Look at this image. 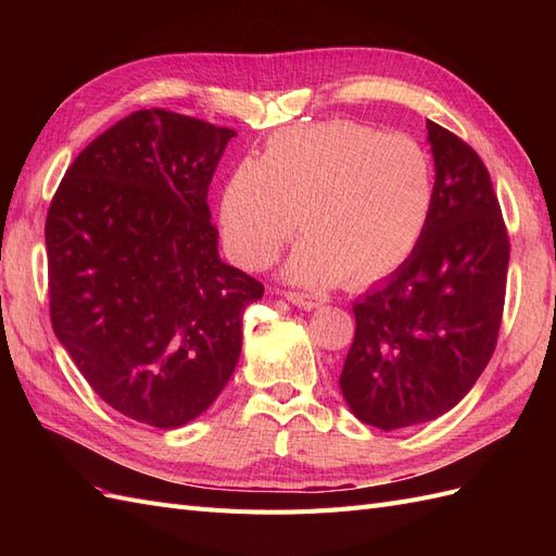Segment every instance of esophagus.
<instances>
[{"label": "esophagus", "mask_w": 556, "mask_h": 556, "mask_svg": "<svg viewBox=\"0 0 556 556\" xmlns=\"http://www.w3.org/2000/svg\"><path fill=\"white\" fill-rule=\"evenodd\" d=\"M288 301L301 311H313V308L325 304V299L313 296V294H301V292H288Z\"/></svg>", "instance_id": "1"}]
</instances>
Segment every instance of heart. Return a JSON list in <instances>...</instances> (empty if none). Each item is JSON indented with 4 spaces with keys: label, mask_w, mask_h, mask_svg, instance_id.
<instances>
[{
    "label": "heart",
    "mask_w": 556,
    "mask_h": 556,
    "mask_svg": "<svg viewBox=\"0 0 556 556\" xmlns=\"http://www.w3.org/2000/svg\"><path fill=\"white\" fill-rule=\"evenodd\" d=\"M435 172L403 134L336 121L278 131L264 160L233 166L220 199L231 257L264 268L306 225L282 274L306 288L374 282L406 262L429 225Z\"/></svg>",
    "instance_id": "obj_1"
}]
</instances>
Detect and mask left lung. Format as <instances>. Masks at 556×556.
Returning <instances> with one entry per match:
<instances>
[{
  "label": "left lung",
  "mask_w": 556,
  "mask_h": 556,
  "mask_svg": "<svg viewBox=\"0 0 556 556\" xmlns=\"http://www.w3.org/2000/svg\"><path fill=\"white\" fill-rule=\"evenodd\" d=\"M435 201L413 255L352 306L341 392L382 431L452 410L496 348L510 260L492 178L478 153L427 121Z\"/></svg>",
  "instance_id": "obj_1"
}]
</instances>
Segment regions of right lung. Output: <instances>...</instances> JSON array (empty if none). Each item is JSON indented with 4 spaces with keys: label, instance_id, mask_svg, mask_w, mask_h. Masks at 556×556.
I'll return each mask as SVG.
<instances>
[{
    "label": "right lung",
    "instance_id": "1",
    "mask_svg": "<svg viewBox=\"0 0 556 556\" xmlns=\"http://www.w3.org/2000/svg\"><path fill=\"white\" fill-rule=\"evenodd\" d=\"M237 131L127 115L66 169L46 217L50 319L111 408L176 429L225 390L262 282L217 255L208 185Z\"/></svg>",
    "mask_w": 556,
    "mask_h": 556
}]
</instances>
